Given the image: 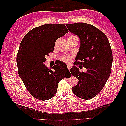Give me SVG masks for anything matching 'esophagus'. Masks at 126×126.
Returning a JSON list of instances; mask_svg holds the SVG:
<instances>
[{
	"instance_id": "obj_1",
	"label": "esophagus",
	"mask_w": 126,
	"mask_h": 126,
	"mask_svg": "<svg viewBox=\"0 0 126 126\" xmlns=\"http://www.w3.org/2000/svg\"><path fill=\"white\" fill-rule=\"evenodd\" d=\"M67 67H68V69H69V70H70V69H71V64H67Z\"/></svg>"
}]
</instances>
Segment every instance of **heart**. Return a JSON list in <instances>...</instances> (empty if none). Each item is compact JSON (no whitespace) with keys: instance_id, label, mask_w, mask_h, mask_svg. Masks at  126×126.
<instances>
[{"instance_id":"obj_1","label":"heart","mask_w":126,"mask_h":126,"mask_svg":"<svg viewBox=\"0 0 126 126\" xmlns=\"http://www.w3.org/2000/svg\"><path fill=\"white\" fill-rule=\"evenodd\" d=\"M76 37V36H70L69 37ZM62 60L63 61V62H66V63H69V62H70V61H71V58L70 56H64V57H63Z\"/></svg>"}]
</instances>
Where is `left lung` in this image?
<instances>
[{
  "instance_id": "left-lung-1",
  "label": "left lung",
  "mask_w": 126,
  "mask_h": 126,
  "mask_svg": "<svg viewBox=\"0 0 126 126\" xmlns=\"http://www.w3.org/2000/svg\"><path fill=\"white\" fill-rule=\"evenodd\" d=\"M66 25L79 38L80 43L75 66L70 70L78 82L71 89L79 98L90 99L100 93L111 73V48L107 37L96 27L83 22ZM78 64L86 68V73L79 71L75 66Z\"/></svg>"
}]
</instances>
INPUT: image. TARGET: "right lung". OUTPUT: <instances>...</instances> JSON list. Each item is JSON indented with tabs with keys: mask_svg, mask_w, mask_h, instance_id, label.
Returning <instances> with one entry per match:
<instances>
[{
	"mask_svg": "<svg viewBox=\"0 0 126 126\" xmlns=\"http://www.w3.org/2000/svg\"><path fill=\"white\" fill-rule=\"evenodd\" d=\"M68 32L63 24H48L33 28L22 39L17 56L19 76L32 96L41 100L50 99L57 92L59 82L70 74L59 62L49 69L44 63L53 52L56 40Z\"/></svg>",
	"mask_w": 126,
	"mask_h": 126,
	"instance_id": "add662e5",
	"label": "right lung"
}]
</instances>
